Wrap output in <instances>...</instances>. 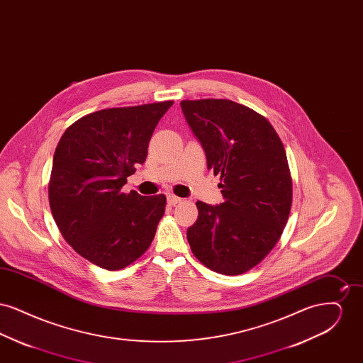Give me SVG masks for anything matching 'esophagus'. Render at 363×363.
<instances>
[{"mask_svg": "<svg viewBox=\"0 0 363 363\" xmlns=\"http://www.w3.org/2000/svg\"><path fill=\"white\" fill-rule=\"evenodd\" d=\"M181 201H182L181 197H177V196H174V194L167 196V203H169L170 206H177V204H179Z\"/></svg>", "mask_w": 363, "mask_h": 363, "instance_id": "esophagus-1", "label": "esophagus"}]
</instances>
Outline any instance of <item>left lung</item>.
Instances as JSON below:
<instances>
[{"mask_svg": "<svg viewBox=\"0 0 363 363\" xmlns=\"http://www.w3.org/2000/svg\"><path fill=\"white\" fill-rule=\"evenodd\" d=\"M181 107L220 177L225 201H197L188 228L196 259L222 275H241L275 247L293 206V179L283 143L257 111L228 99L182 101Z\"/></svg>", "mask_w": 363, "mask_h": 363, "instance_id": "left-lung-1", "label": "left lung"}]
</instances>
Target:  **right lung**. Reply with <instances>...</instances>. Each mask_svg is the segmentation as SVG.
<instances>
[{"label": "right lung", "mask_w": 363, "mask_h": 363, "mask_svg": "<svg viewBox=\"0 0 363 363\" xmlns=\"http://www.w3.org/2000/svg\"><path fill=\"white\" fill-rule=\"evenodd\" d=\"M173 101L104 108L73 122L52 157L49 203L64 240L89 262L120 271L141 257L164 215L166 196L121 191L148 155Z\"/></svg>", "instance_id": "1"}]
</instances>
